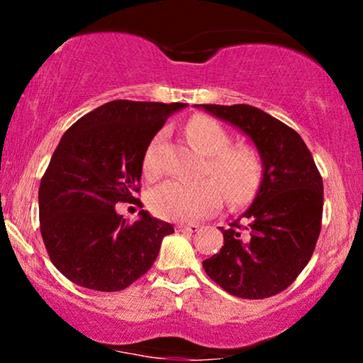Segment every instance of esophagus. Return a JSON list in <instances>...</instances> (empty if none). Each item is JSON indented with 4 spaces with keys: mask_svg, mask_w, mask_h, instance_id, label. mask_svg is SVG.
<instances>
[{
    "mask_svg": "<svg viewBox=\"0 0 363 363\" xmlns=\"http://www.w3.org/2000/svg\"><path fill=\"white\" fill-rule=\"evenodd\" d=\"M176 230L177 232H189V234H193V232L199 230V225L198 223H179V225H176Z\"/></svg>",
    "mask_w": 363,
    "mask_h": 363,
    "instance_id": "obj_1",
    "label": "esophagus"
}]
</instances>
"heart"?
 Instances as JSON below:
<instances>
[{"label":"heart","mask_w":363,"mask_h":363,"mask_svg":"<svg viewBox=\"0 0 363 363\" xmlns=\"http://www.w3.org/2000/svg\"><path fill=\"white\" fill-rule=\"evenodd\" d=\"M186 133L194 147L205 153V179L179 181L170 179L150 193V208L157 216L172 222H193L215 213L223 203L240 206L256 196L262 182V160L247 145H232V136L218 121L208 116H194ZM164 131L157 133L143 155V174L153 181L160 177V147Z\"/></svg>","instance_id":"1"}]
</instances>
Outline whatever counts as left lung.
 <instances>
[{"instance_id": "1", "label": "left lung", "mask_w": 363, "mask_h": 363, "mask_svg": "<svg viewBox=\"0 0 363 363\" xmlns=\"http://www.w3.org/2000/svg\"><path fill=\"white\" fill-rule=\"evenodd\" d=\"M242 129L259 150L264 174L252 205L220 227V252L203 261L208 277L240 298H268L302 273L320 232L323 177L295 129L257 107L201 104Z\"/></svg>"}]
</instances>
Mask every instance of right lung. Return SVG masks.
I'll list each match as a JSON object with an SVG mask.
<instances>
[{
    "label": "right lung",
    "mask_w": 363,
    "mask_h": 363,
    "mask_svg": "<svg viewBox=\"0 0 363 363\" xmlns=\"http://www.w3.org/2000/svg\"><path fill=\"white\" fill-rule=\"evenodd\" d=\"M184 106L112 101L62 135L40 179L39 218L49 257L68 280L119 291L152 268L174 227L145 210L129 223L116 213V205L140 194L145 150Z\"/></svg>",
    "instance_id": "1"
}]
</instances>
